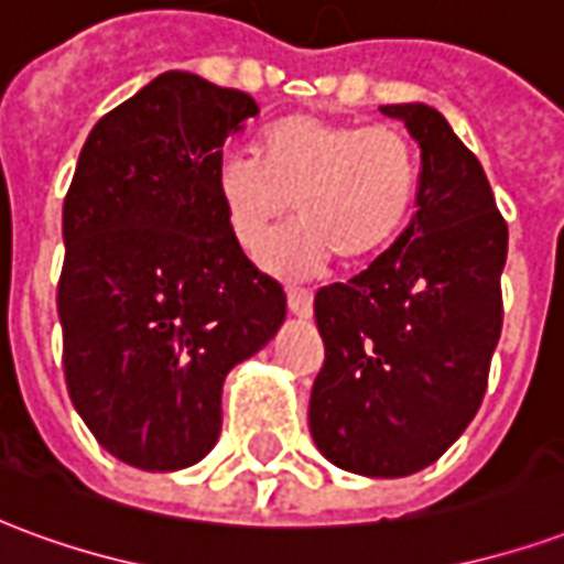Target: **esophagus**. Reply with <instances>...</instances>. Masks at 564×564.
Masks as SVG:
<instances>
[{
  "label": "esophagus",
  "mask_w": 564,
  "mask_h": 564,
  "mask_svg": "<svg viewBox=\"0 0 564 564\" xmlns=\"http://www.w3.org/2000/svg\"><path fill=\"white\" fill-rule=\"evenodd\" d=\"M286 305H290V314L299 319H307L314 314V295L307 290H290L286 293Z\"/></svg>",
  "instance_id": "esophagus-1"
}]
</instances>
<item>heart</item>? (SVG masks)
Listing matches in <instances>:
<instances>
[{
  "mask_svg": "<svg viewBox=\"0 0 564 564\" xmlns=\"http://www.w3.org/2000/svg\"><path fill=\"white\" fill-rule=\"evenodd\" d=\"M420 186V160L408 135L390 127L338 123L317 115L274 120L257 153H223L214 189L229 232L259 253L290 214L299 226L262 250V269L311 278L332 257L359 265L402 235Z\"/></svg>",
  "mask_w": 564,
  "mask_h": 564,
  "instance_id": "heart-1",
  "label": "heart"
}]
</instances>
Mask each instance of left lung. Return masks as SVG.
Wrapping results in <instances>:
<instances>
[{"label": "left lung", "instance_id": "left-lung-1", "mask_svg": "<svg viewBox=\"0 0 564 564\" xmlns=\"http://www.w3.org/2000/svg\"><path fill=\"white\" fill-rule=\"evenodd\" d=\"M420 148L416 210L354 281L323 286L326 344L307 425L344 471L408 477L444 453L484 402L501 335L508 223L484 165L423 102L380 105Z\"/></svg>", "mask_w": 564, "mask_h": 564}]
</instances>
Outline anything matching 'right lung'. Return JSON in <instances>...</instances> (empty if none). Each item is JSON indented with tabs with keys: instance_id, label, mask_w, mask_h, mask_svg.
Returning a JSON list of instances; mask_svg holds the SVG:
<instances>
[{
	"instance_id": "obj_1",
	"label": "right lung",
	"mask_w": 564,
	"mask_h": 564,
	"mask_svg": "<svg viewBox=\"0 0 564 564\" xmlns=\"http://www.w3.org/2000/svg\"><path fill=\"white\" fill-rule=\"evenodd\" d=\"M257 115L247 93L162 72L90 129L63 202L68 395L141 471L208 456L226 375L286 319L281 283L245 257L214 189L223 141Z\"/></svg>"
}]
</instances>
